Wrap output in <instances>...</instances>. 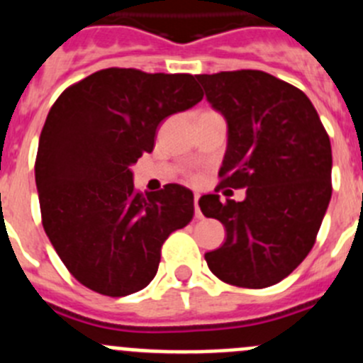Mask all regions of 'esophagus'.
I'll return each mask as SVG.
<instances>
[{
	"label": "esophagus",
	"instance_id": "34e87169",
	"mask_svg": "<svg viewBox=\"0 0 363 363\" xmlns=\"http://www.w3.org/2000/svg\"><path fill=\"white\" fill-rule=\"evenodd\" d=\"M199 199H200V195L199 193H195V216L196 218H202V213H200V207H199Z\"/></svg>",
	"mask_w": 363,
	"mask_h": 363
}]
</instances>
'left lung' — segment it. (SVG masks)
<instances>
[{
  "instance_id": "8db88e82",
  "label": "left lung",
  "mask_w": 363,
  "mask_h": 363,
  "mask_svg": "<svg viewBox=\"0 0 363 363\" xmlns=\"http://www.w3.org/2000/svg\"><path fill=\"white\" fill-rule=\"evenodd\" d=\"M211 106L227 121L220 186L245 188L242 202L220 195L199 200L203 216L227 230L206 253L223 282L262 289L291 275L315 242L332 199V145L300 88L262 72L196 76Z\"/></svg>"
}]
</instances>
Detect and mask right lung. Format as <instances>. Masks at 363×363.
Returning a JSON list of instances; mask_svg holds the SVG:
<instances>
[{
  "instance_id": "obj_1",
  "label": "right lung",
  "mask_w": 363,
  "mask_h": 363,
  "mask_svg": "<svg viewBox=\"0 0 363 363\" xmlns=\"http://www.w3.org/2000/svg\"><path fill=\"white\" fill-rule=\"evenodd\" d=\"M202 97L191 74L111 67L67 88L49 110L35 161L42 225L84 287L111 298L142 291L168 235L191 221L188 188L143 195L131 164L152 152L164 118Z\"/></svg>"
}]
</instances>
